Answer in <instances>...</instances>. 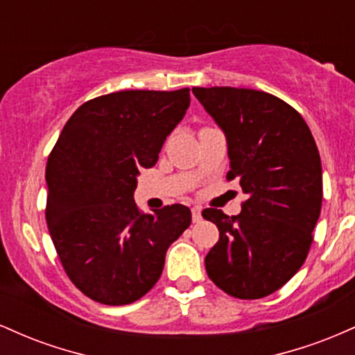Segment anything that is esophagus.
<instances>
[{
	"label": "esophagus",
	"instance_id": "34e87169",
	"mask_svg": "<svg viewBox=\"0 0 355 355\" xmlns=\"http://www.w3.org/2000/svg\"><path fill=\"white\" fill-rule=\"evenodd\" d=\"M191 218H193V222H200V220H202V209H200V207H193V209H191Z\"/></svg>",
	"mask_w": 355,
	"mask_h": 355
}]
</instances>
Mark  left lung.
I'll return each mask as SVG.
<instances>
[{
    "instance_id": "left-lung-1",
    "label": "left lung",
    "mask_w": 355,
    "mask_h": 355,
    "mask_svg": "<svg viewBox=\"0 0 355 355\" xmlns=\"http://www.w3.org/2000/svg\"><path fill=\"white\" fill-rule=\"evenodd\" d=\"M227 138L229 180L247 200L237 217L205 209L218 242L207 274L237 299H260L297 274L309 254L322 207L319 150L304 118L277 96L248 88H191Z\"/></svg>"
}]
</instances>
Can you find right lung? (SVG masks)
Instances as JSON below:
<instances>
[{
    "label": "right lung",
    "mask_w": 355,
    "mask_h": 355,
    "mask_svg": "<svg viewBox=\"0 0 355 355\" xmlns=\"http://www.w3.org/2000/svg\"><path fill=\"white\" fill-rule=\"evenodd\" d=\"M190 89H130L83 103L46 164V223L64 272L89 299L132 304L160 279L168 247L191 211L175 203L140 214V168L157 164L185 116Z\"/></svg>",
    "instance_id": "obj_1"
}]
</instances>
